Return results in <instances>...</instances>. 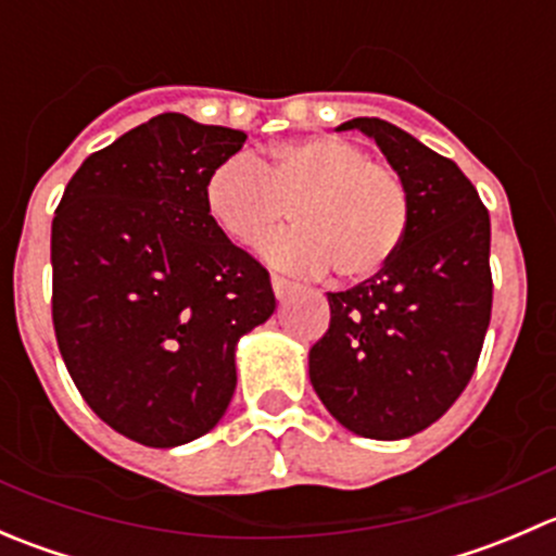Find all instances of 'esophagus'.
<instances>
[{
    "label": "esophagus",
    "mask_w": 556,
    "mask_h": 556,
    "mask_svg": "<svg viewBox=\"0 0 556 556\" xmlns=\"http://www.w3.org/2000/svg\"><path fill=\"white\" fill-rule=\"evenodd\" d=\"M271 288L277 299H288V295L295 290V282H290L288 277H279V274H271Z\"/></svg>",
    "instance_id": "obj_1"
}]
</instances>
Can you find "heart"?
I'll use <instances>...</instances> for the list:
<instances>
[{"label": "heart", "mask_w": 556, "mask_h": 556, "mask_svg": "<svg viewBox=\"0 0 556 556\" xmlns=\"http://www.w3.org/2000/svg\"><path fill=\"white\" fill-rule=\"evenodd\" d=\"M206 212L239 247H257L290 210L293 228L268 239L263 255L277 268L341 282H363L390 266L408 233L406 179L368 159L350 139L282 142L266 161L239 159L206 179Z\"/></svg>", "instance_id": "heart-1"}]
</instances>
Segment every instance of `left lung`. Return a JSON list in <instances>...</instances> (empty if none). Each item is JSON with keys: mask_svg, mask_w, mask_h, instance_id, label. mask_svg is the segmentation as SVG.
<instances>
[{"mask_svg": "<svg viewBox=\"0 0 556 556\" xmlns=\"http://www.w3.org/2000/svg\"><path fill=\"white\" fill-rule=\"evenodd\" d=\"M346 128L368 134L406 179L412 220L384 271L328 293L309 379L346 430L395 441L444 417L473 377L492 314L490 212L454 161L403 128L379 117Z\"/></svg>", "mask_w": 556, "mask_h": 556, "instance_id": "1", "label": "left lung"}]
</instances>
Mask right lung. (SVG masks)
<instances>
[{
	"mask_svg": "<svg viewBox=\"0 0 556 556\" xmlns=\"http://www.w3.org/2000/svg\"><path fill=\"white\" fill-rule=\"evenodd\" d=\"M244 139L164 112L88 155L55 206L61 357L99 419L137 444L210 433L237 390V341L277 306L266 268L206 212V179Z\"/></svg>",
	"mask_w": 556,
	"mask_h": 556,
	"instance_id": "add662e5",
	"label": "right lung"
}]
</instances>
